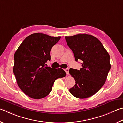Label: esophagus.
Returning a JSON list of instances; mask_svg holds the SVG:
<instances>
[{"mask_svg": "<svg viewBox=\"0 0 123 123\" xmlns=\"http://www.w3.org/2000/svg\"><path fill=\"white\" fill-rule=\"evenodd\" d=\"M65 71L66 72V74H69V69H68V68H65Z\"/></svg>", "mask_w": 123, "mask_h": 123, "instance_id": "esophagus-1", "label": "esophagus"}]
</instances>
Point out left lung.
<instances>
[{
  "label": "left lung",
  "mask_w": 123,
  "mask_h": 123,
  "mask_svg": "<svg viewBox=\"0 0 123 123\" xmlns=\"http://www.w3.org/2000/svg\"><path fill=\"white\" fill-rule=\"evenodd\" d=\"M67 45L76 61L82 60L80 70L70 68L69 73L76 81L70 89L75 97L84 99L96 93L106 81L111 68L110 55L97 38L87 34L66 36Z\"/></svg>",
  "instance_id": "8db88e82"
}]
</instances>
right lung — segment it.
<instances>
[{
  "mask_svg": "<svg viewBox=\"0 0 123 123\" xmlns=\"http://www.w3.org/2000/svg\"><path fill=\"white\" fill-rule=\"evenodd\" d=\"M60 37L36 33L27 37L14 55L13 73L17 84L24 93L39 99L50 93L56 79L65 77L62 68L46 65L51 60L50 51Z\"/></svg>",
  "mask_w": 123,
  "mask_h": 123,
  "instance_id": "right-lung-1",
  "label": "right lung"
}]
</instances>
